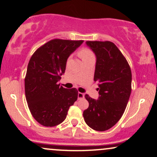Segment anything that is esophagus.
<instances>
[{
    "instance_id": "34e87169",
    "label": "esophagus",
    "mask_w": 157,
    "mask_h": 157,
    "mask_svg": "<svg viewBox=\"0 0 157 157\" xmlns=\"http://www.w3.org/2000/svg\"><path fill=\"white\" fill-rule=\"evenodd\" d=\"M77 97H78V99H82V98H84L85 97V95L84 93H78V95H77Z\"/></svg>"
}]
</instances>
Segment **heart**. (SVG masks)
Wrapping results in <instances>:
<instances>
[{
    "label": "heart",
    "mask_w": 157,
    "mask_h": 157,
    "mask_svg": "<svg viewBox=\"0 0 157 157\" xmlns=\"http://www.w3.org/2000/svg\"><path fill=\"white\" fill-rule=\"evenodd\" d=\"M79 56L82 59V60H85V59H89L90 57L94 56L93 51L90 49L88 48H82L80 51H78Z\"/></svg>",
    "instance_id": "b5f03b06"
}]
</instances>
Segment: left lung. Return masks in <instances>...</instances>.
<instances>
[{"mask_svg":"<svg viewBox=\"0 0 157 157\" xmlns=\"http://www.w3.org/2000/svg\"><path fill=\"white\" fill-rule=\"evenodd\" d=\"M96 56L94 81L98 83V100L85 96L89 106L83 112L86 124L97 131L109 130L124 114L131 93L132 73L128 61L110 41H87Z\"/></svg>","mask_w":157,"mask_h":157,"instance_id":"left-lung-1","label":"left lung"}]
</instances>
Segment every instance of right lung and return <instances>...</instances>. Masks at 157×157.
<instances>
[{
	"label": "right lung",
	"mask_w": 157,
	"mask_h": 157,
	"mask_svg": "<svg viewBox=\"0 0 157 157\" xmlns=\"http://www.w3.org/2000/svg\"><path fill=\"white\" fill-rule=\"evenodd\" d=\"M83 41L51 40L31 56L25 78L26 100L33 117L43 126L61 124L77 101V89L64 88L58 82L64 74L69 55Z\"/></svg>",
	"instance_id": "add662e5"
}]
</instances>
